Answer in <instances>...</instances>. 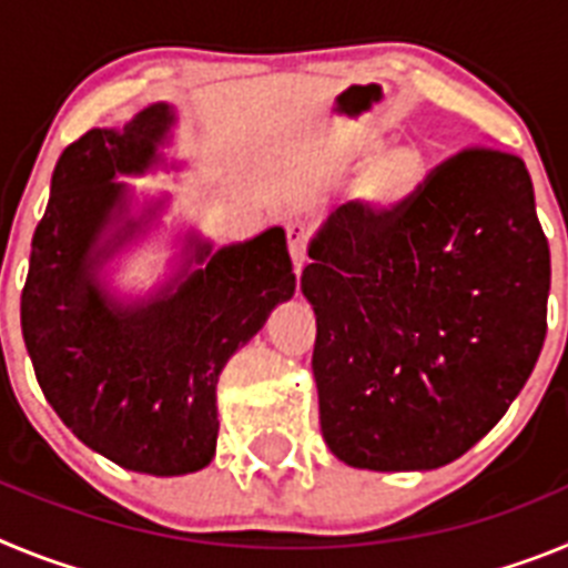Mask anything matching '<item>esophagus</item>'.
Listing matches in <instances>:
<instances>
[{
    "label": "esophagus",
    "mask_w": 568,
    "mask_h": 568,
    "mask_svg": "<svg viewBox=\"0 0 568 568\" xmlns=\"http://www.w3.org/2000/svg\"><path fill=\"white\" fill-rule=\"evenodd\" d=\"M287 247H290V258H293L295 275H301V270L307 267V224H301V222L287 224Z\"/></svg>",
    "instance_id": "esophagus-1"
}]
</instances>
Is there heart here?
I'll return each mask as SVG.
<instances>
[{
  "label": "heart",
  "instance_id": "b5f03b06",
  "mask_svg": "<svg viewBox=\"0 0 568 568\" xmlns=\"http://www.w3.org/2000/svg\"><path fill=\"white\" fill-rule=\"evenodd\" d=\"M381 142L366 144V155H375ZM424 159L415 148H395L384 153L364 175V195L375 207H393L400 204L406 195H413L424 182Z\"/></svg>",
  "mask_w": 568,
  "mask_h": 568
}]
</instances>
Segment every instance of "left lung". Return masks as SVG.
Masks as SVG:
<instances>
[{
    "label": "left lung",
    "mask_w": 568,
    "mask_h": 568,
    "mask_svg": "<svg viewBox=\"0 0 568 568\" xmlns=\"http://www.w3.org/2000/svg\"><path fill=\"white\" fill-rule=\"evenodd\" d=\"M310 258L321 433L344 464H453L538 364L549 241L518 155L466 148L389 210L341 204Z\"/></svg>",
    "instance_id": "1"
}]
</instances>
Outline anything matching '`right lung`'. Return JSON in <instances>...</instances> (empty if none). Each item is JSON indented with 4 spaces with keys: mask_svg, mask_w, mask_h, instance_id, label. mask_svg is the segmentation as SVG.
Returning a JSON list of instances; mask_svg holds the SVG:
<instances>
[{
    "mask_svg": "<svg viewBox=\"0 0 568 568\" xmlns=\"http://www.w3.org/2000/svg\"><path fill=\"white\" fill-rule=\"evenodd\" d=\"M173 122V108L159 102L122 130L93 128L64 148L22 290L24 346L48 404L90 449L162 478L213 460L219 375L295 293L281 227L215 253L190 235L179 275L144 301L124 304L102 287L99 267L162 207L124 219L128 184L115 175L162 162Z\"/></svg>",
    "mask_w": 568,
    "mask_h": 568,
    "instance_id": "add662e5",
    "label": "right lung"
}]
</instances>
